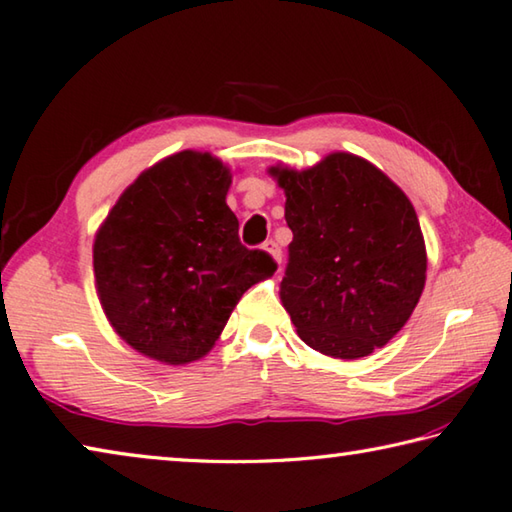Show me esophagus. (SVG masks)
I'll use <instances>...</instances> for the list:
<instances>
[{
    "label": "esophagus",
    "instance_id": "34e87169",
    "mask_svg": "<svg viewBox=\"0 0 512 512\" xmlns=\"http://www.w3.org/2000/svg\"><path fill=\"white\" fill-rule=\"evenodd\" d=\"M264 250H266V253L268 255H271L273 257V262L277 264V266H280L282 264V250H280V246H277L275 244V241L271 239V241H266V244H264Z\"/></svg>",
    "mask_w": 512,
    "mask_h": 512
}]
</instances>
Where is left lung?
Instances as JSON below:
<instances>
[{"label": "left lung", "mask_w": 512, "mask_h": 512, "mask_svg": "<svg viewBox=\"0 0 512 512\" xmlns=\"http://www.w3.org/2000/svg\"><path fill=\"white\" fill-rule=\"evenodd\" d=\"M293 230L282 306L297 336L331 358L385 347L425 288L427 253L407 194L374 163L331 152L306 170L268 167Z\"/></svg>", "instance_id": "8db88e82"}]
</instances>
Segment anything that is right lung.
I'll use <instances>...</instances> for the list:
<instances>
[{
  "mask_svg": "<svg viewBox=\"0 0 512 512\" xmlns=\"http://www.w3.org/2000/svg\"><path fill=\"white\" fill-rule=\"evenodd\" d=\"M230 167L183 150L147 167L96 230L94 277L120 340L165 365L215 347L239 297L275 262L239 241Z\"/></svg>",
  "mask_w": 512,
  "mask_h": 512,
  "instance_id": "add662e5",
  "label": "right lung"
}]
</instances>
